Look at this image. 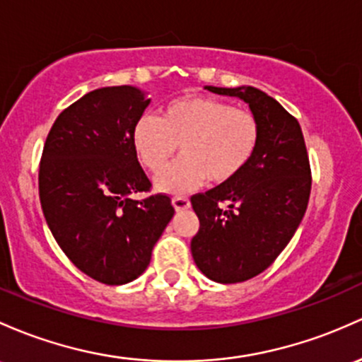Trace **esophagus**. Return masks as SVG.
<instances>
[{
	"instance_id": "obj_1",
	"label": "esophagus",
	"mask_w": 362,
	"mask_h": 362,
	"mask_svg": "<svg viewBox=\"0 0 362 362\" xmlns=\"http://www.w3.org/2000/svg\"><path fill=\"white\" fill-rule=\"evenodd\" d=\"M172 204L177 211H185V209L190 208V201L187 197H173Z\"/></svg>"
}]
</instances>
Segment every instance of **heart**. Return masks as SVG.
I'll return each mask as SVG.
<instances>
[{
	"instance_id": "obj_1",
	"label": "heart",
	"mask_w": 362,
	"mask_h": 362,
	"mask_svg": "<svg viewBox=\"0 0 362 362\" xmlns=\"http://www.w3.org/2000/svg\"><path fill=\"white\" fill-rule=\"evenodd\" d=\"M261 127L251 111L209 96H184L163 106L161 117L142 115L132 141L149 172H160L173 153L182 156L156 177L161 192L184 194L208 178L211 185L232 182L256 154Z\"/></svg>"
}]
</instances>
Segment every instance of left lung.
<instances>
[{
    "label": "left lung",
    "instance_id": "left-lung-1",
    "mask_svg": "<svg viewBox=\"0 0 362 362\" xmlns=\"http://www.w3.org/2000/svg\"><path fill=\"white\" fill-rule=\"evenodd\" d=\"M204 89L240 98L261 127L256 154L239 177L190 197L199 232L194 263L209 280L239 284L263 273L287 247L311 194V166L299 122L251 86Z\"/></svg>",
    "mask_w": 362,
    "mask_h": 362
}]
</instances>
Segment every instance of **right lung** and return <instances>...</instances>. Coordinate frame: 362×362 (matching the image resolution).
<instances>
[{"label":"right lung","mask_w":362,"mask_h":362,"mask_svg":"<svg viewBox=\"0 0 362 362\" xmlns=\"http://www.w3.org/2000/svg\"><path fill=\"white\" fill-rule=\"evenodd\" d=\"M151 99L132 86L90 90L54 120L39 165L46 223L66 257L106 285L136 280L175 209L151 182L134 149V125Z\"/></svg>","instance_id":"1"}]
</instances>
